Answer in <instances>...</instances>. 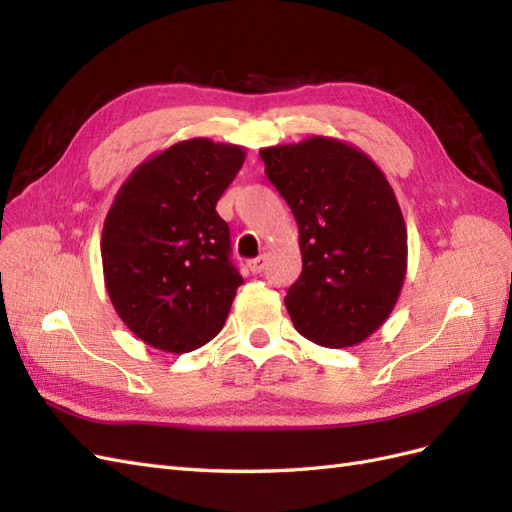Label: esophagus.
Masks as SVG:
<instances>
[{"label":"esophagus","mask_w":512,"mask_h":512,"mask_svg":"<svg viewBox=\"0 0 512 512\" xmlns=\"http://www.w3.org/2000/svg\"><path fill=\"white\" fill-rule=\"evenodd\" d=\"M264 266H266V259H264V257H257V259L248 261V270H251L253 274H261V272H264Z\"/></svg>","instance_id":"1"}]
</instances>
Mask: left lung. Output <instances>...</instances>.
I'll return each instance as SVG.
<instances>
[{
    "mask_svg": "<svg viewBox=\"0 0 512 512\" xmlns=\"http://www.w3.org/2000/svg\"><path fill=\"white\" fill-rule=\"evenodd\" d=\"M259 156L298 223L302 274L285 298L296 330L332 349L367 341L407 272V227L384 171L356 145L321 135Z\"/></svg>",
    "mask_w": 512,
    "mask_h": 512,
    "instance_id": "1",
    "label": "left lung"
}]
</instances>
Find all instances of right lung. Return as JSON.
<instances>
[{
    "mask_svg": "<svg viewBox=\"0 0 512 512\" xmlns=\"http://www.w3.org/2000/svg\"><path fill=\"white\" fill-rule=\"evenodd\" d=\"M244 158L242 145L178 141L133 169L107 212V294L126 328L160 352H193L225 326L242 276L216 201Z\"/></svg>",
    "mask_w": 512,
    "mask_h": 512,
    "instance_id": "1",
    "label": "right lung"
}]
</instances>
